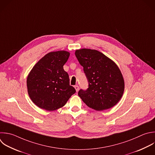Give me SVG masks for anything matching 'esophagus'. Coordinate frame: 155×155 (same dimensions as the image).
<instances>
[{
	"mask_svg": "<svg viewBox=\"0 0 155 155\" xmlns=\"http://www.w3.org/2000/svg\"><path fill=\"white\" fill-rule=\"evenodd\" d=\"M74 88L76 89V91L78 92V91H79V86L78 85H74Z\"/></svg>",
	"mask_w": 155,
	"mask_h": 155,
	"instance_id": "34e87169",
	"label": "esophagus"
}]
</instances>
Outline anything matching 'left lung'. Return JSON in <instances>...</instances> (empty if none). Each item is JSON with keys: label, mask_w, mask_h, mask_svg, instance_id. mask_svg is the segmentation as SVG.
Masks as SVG:
<instances>
[{"label": "left lung", "mask_w": 155, "mask_h": 155, "mask_svg": "<svg viewBox=\"0 0 155 155\" xmlns=\"http://www.w3.org/2000/svg\"><path fill=\"white\" fill-rule=\"evenodd\" d=\"M75 55L88 83L87 90L79 91V96L88 107L97 111L114 106L124 90V81L116 64L95 50H78Z\"/></svg>", "instance_id": "left-lung-1"}]
</instances>
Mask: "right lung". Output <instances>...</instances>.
<instances>
[{
  "label": "right lung",
  "instance_id": "add662e5",
  "mask_svg": "<svg viewBox=\"0 0 155 155\" xmlns=\"http://www.w3.org/2000/svg\"><path fill=\"white\" fill-rule=\"evenodd\" d=\"M70 53L65 51L51 52L43 57L28 76V94L39 108L56 110L65 105L75 88L70 85L68 74L63 66Z\"/></svg>",
  "mask_w": 155,
  "mask_h": 155
}]
</instances>
